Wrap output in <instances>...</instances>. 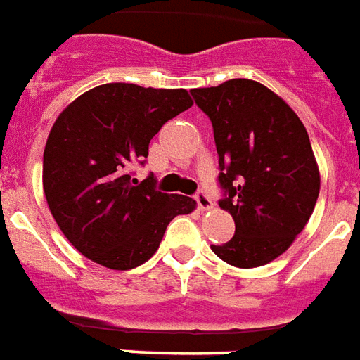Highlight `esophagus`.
I'll return each instance as SVG.
<instances>
[{
  "label": "esophagus",
  "instance_id": "34e87169",
  "mask_svg": "<svg viewBox=\"0 0 360 360\" xmlns=\"http://www.w3.org/2000/svg\"><path fill=\"white\" fill-rule=\"evenodd\" d=\"M194 200H196V204H198V207H200L202 212H206V210L212 207V198H210L204 191H198V193L194 194Z\"/></svg>",
  "mask_w": 360,
  "mask_h": 360
}]
</instances>
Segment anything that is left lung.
<instances>
[{
    "mask_svg": "<svg viewBox=\"0 0 360 360\" xmlns=\"http://www.w3.org/2000/svg\"><path fill=\"white\" fill-rule=\"evenodd\" d=\"M212 120L219 207L233 215L234 236L214 254L240 269L262 267L284 254L315 210L321 175L297 114L254 79L193 89Z\"/></svg>",
    "mask_w": 360,
    "mask_h": 360,
    "instance_id": "obj_1",
    "label": "left lung"
}]
</instances>
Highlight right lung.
I'll list each match as a JSON object with an SVG mask.
<instances>
[{
	"mask_svg": "<svg viewBox=\"0 0 360 360\" xmlns=\"http://www.w3.org/2000/svg\"><path fill=\"white\" fill-rule=\"evenodd\" d=\"M193 106L187 89L105 84L79 95L53 124L44 150V193L79 254L127 271L148 262L175 215L196 202L131 177L167 120Z\"/></svg>",
	"mask_w": 360,
	"mask_h": 360,
	"instance_id": "1",
	"label": "right lung"
}]
</instances>
